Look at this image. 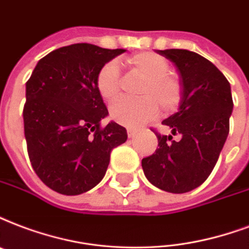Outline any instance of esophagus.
Instances as JSON below:
<instances>
[{"label": "esophagus", "instance_id": "obj_1", "mask_svg": "<svg viewBox=\"0 0 249 249\" xmlns=\"http://www.w3.org/2000/svg\"><path fill=\"white\" fill-rule=\"evenodd\" d=\"M126 132H128L129 137L132 138V137H134L136 134H137L138 129H136V128H128V129H126Z\"/></svg>", "mask_w": 249, "mask_h": 249}]
</instances>
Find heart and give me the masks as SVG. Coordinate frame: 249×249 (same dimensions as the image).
Masks as SVG:
<instances>
[{
    "instance_id": "1",
    "label": "heart",
    "mask_w": 249,
    "mask_h": 249,
    "mask_svg": "<svg viewBox=\"0 0 249 249\" xmlns=\"http://www.w3.org/2000/svg\"><path fill=\"white\" fill-rule=\"evenodd\" d=\"M132 73L143 78L138 89L140 99H121L111 107V117L125 126H138L158 112H171L183 100L184 87L181 79L170 70V62L158 53L138 52L125 60ZM96 90L100 98L112 103L120 96V73L115 62L104 64L96 74Z\"/></svg>"
}]
</instances>
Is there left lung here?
<instances>
[{
	"instance_id": "1",
	"label": "left lung",
	"mask_w": 249,
	"mask_h": 249,
	"mask_svg": "<svg viewBox=\"0 0 249 249\" xmlns=\"http://www.w3.org/2000/svg\"><path fill=\"white\" fill-rule=\"evenodd\" d=\"M158 53L175 64L183 82L179 111L162 123L180 140L155 132L158 147L142 159V168L159 189L185 193L208 179L219 158L230 132L231 87L221 70L198 53L187 49Z\"/></svg>"
}]
</instances>
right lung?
Masks as SVG:
<instances>
[{"label":"right lung","instance_id":"add662e5","mask_svg":"<svg viewBox=\"0 0 249 249\" xmlns=\"http://www.w3.org/2000/svg\"><path fill=\"white\" fill-rule=\"evenodd\" d=\"M125 49L78 43L48 53L26 83L24 137L32 168L54 192L75 196L106 175L112 149L126 129L111 121L96 90L100 68Z\"/></svg>","mask_w":249,"mask_h":249}]
</instances>
